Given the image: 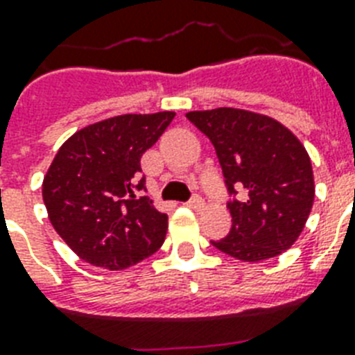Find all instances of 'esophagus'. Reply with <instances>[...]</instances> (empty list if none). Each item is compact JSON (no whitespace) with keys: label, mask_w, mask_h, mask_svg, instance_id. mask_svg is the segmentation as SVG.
Masks as SVG:
<instances>
[{"label":"esophagus","mask_w":355,"mask_h":355,"mask_svg":"<svg viewBox=\"0 0 355 355\" xmlns=\"http://www.w3.org/2000/svg\"><path fill=\"white\" fill-rule=\"evenodd\" d=\"M188 206L189 208H193V210H200V208L205 206V200H202V197H200V195H193V197H191V200L188 202Z\"/></svg>","instance_id":"1"}]
</instances>
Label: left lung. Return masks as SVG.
<instances>
[{
    "label": "left lung",
    "instance_id": "obj_1",
    "mask_svg": "<svg viewBox=\"0 0 355 355\" xmlns=\"http://www.w3.org/2000/svg\"><path fill=\"white\" fill-rule=\"evenodd\" d=\"M186 118L216 147L228 191L232 228L211 245L241 261L276 258L293 247L313 208L311 160L300 139L265 114L221 107Z\"/></svg>",
    "mask_w": 355,
    "mask_h": 355
}]
</instances>
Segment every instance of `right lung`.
Segmentation results:
<instances>
[{"label": "right lung", "instance_id": "add662e5", "mask_svg": "<svg viewBox=\"0 0 355 355\" xmlns=\"http://www.w3.org/2000/svg\"><path fill=\"white\" fill-rule=\"evenodd\" d=\"M175 112L123 114L69 136L42 182L53 228L86 263L127 269L162 247L167 216L136 191L145 189L139 160Z\"/></svg>", "mask_w": 355, "mask_h": 355}]
</instances>
